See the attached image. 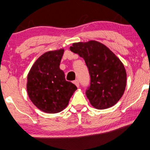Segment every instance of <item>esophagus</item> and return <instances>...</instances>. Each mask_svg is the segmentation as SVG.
Listing matches in <instances>:
<instances>
[{
	"instance_id": "obj_1",
	"label": "esophagus",
	"mask_w": 150,
	"mask_h": 150,
	"mask_svg": "<svg viewBox=\"0 0 150 150\" xmlns=\"http://www.w3.org/2000/svg\"><path fill=\"white\" fill-rule=\"evenodd\" d=\"M73 83L75 84V85L77 86V87H79V86H80V82H79L78 80H75L73 82Z\"/></svg>"
}]
</instances>
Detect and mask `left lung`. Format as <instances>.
Instances as JSON below:
<instances>
[{
  "instance_id": "8db88e82",
  "label": "left lung",
  "mask_w": 150,
  "mask_h": 150,
  "mask_svg": "<svg viewBox=\"0 0 150 150\" xmlns=\"http://www.w3.org/2000/svg\"><path fill=\"white\" fill-rule=\"evenodd\" d=\"M70 50L85 61L91 79L86 95L91 105L103 110L116 104L127 85L122 61L109 48L95 40L73 43Z\"/></svg>"
}]
</instances>
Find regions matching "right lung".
I'll return each instance as SVG.
<instances>
[{
    "label": "right lung",
    "instance_id": "right-lung-1",
    "mask_svg": "<svg viewBox=\"0 0 150 150\" xmlns=\"http://www.w3.org/2000/svg\"><path fill=\"white\" fill-rule=\"evenodd\" d=\"M64 50L47 52L34 63L27 76L26 89L32 103L47 113H57L66 108L77 86L65 79L60 69Z\"/></svg>",
    "mask_w": 150,
    "mask_h": 150
}]
</instances>
